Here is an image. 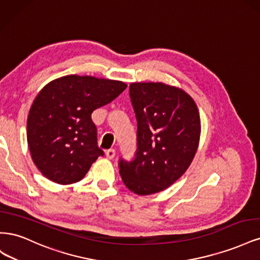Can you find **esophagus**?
Masks as SVG:
<instances>
[{
  "label": "esophagus",
  "mask_w": 260,
  "mask_h": 260,
  "mask_svg": "<svg viewBox=\"0 0 260 260\" xmlns=\"http://www.w3.org/2000/svg\"><path fill=\"white\" fill-rule=\"evenodd\" d=\"M105 155L108 159H113L116 155L115 149H107V151L105 152Z\"/></svg>",
  "instance_id": "34e87169"
}]
</instances>
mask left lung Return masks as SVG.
<instances>
[{
    "label": "left lung",
    "instance_id": "obj_1",
    "mask_svg": "<svg viewBox=\"0 0 260 260\" xmlns=\"http://www.w3.org/2000/svg\"><path fill=\"white\" fill-rule=\"evenodd\" d=\"M136 113L137 152L119 160L124 185L138 195L169 187L190 166L200 142L198 106L183 90L161 82L131 83Z\"/></svg>",
    "mask_w": 260,
    "mask_h": 260
}]
</instances>
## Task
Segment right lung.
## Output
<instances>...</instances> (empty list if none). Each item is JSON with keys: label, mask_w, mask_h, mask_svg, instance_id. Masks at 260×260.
Segmentation results:
<instances>
[{"label": "right lung", "mask_w": 260, "mask_h": 260, "mask_svg": "<svg viewBox=\"0 0 260 260\" xmlns=\"http://www.w3.org/2000/svg\"><path fill=\"white\" fill-rule=\"evenodd\" d=\"M125 88L121 81L69 75L39 92L28 115L27 140L32 160L45 178L58 184L83 179L104 155L91 115Z\"/></svg>", "instance_id": "right-lung-1"}]
</instances>
